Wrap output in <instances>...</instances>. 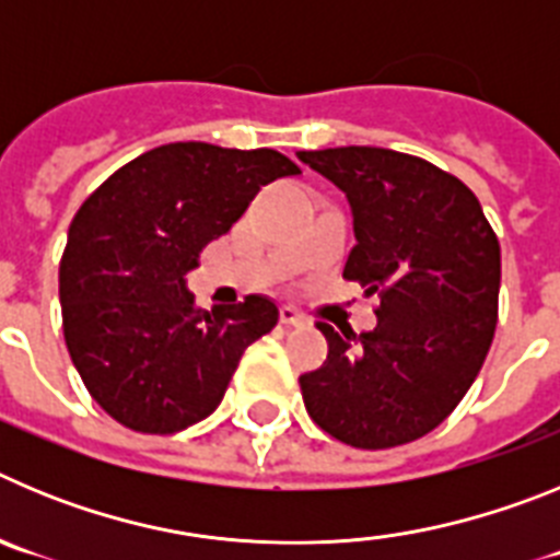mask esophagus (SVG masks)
I'll return each instance as SVG.
<instances>
[{"mask_svg":"<svg viewBox=\"0 0 560 560\" xmlns=\"http://www.w3.org/2000/svg\"><path fill=\"white\" fill-rule=\"evenodd\" d=\"M280 323L283 325H303L305 316L294 305H280Z\"/></svg>","mask_w":560,"mask_h":560,"instance_id":"34e87169","label":"esophagus"}]
</instances>
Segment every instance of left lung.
<instances>
[{"label":"left lung","instance_id":"obj_1","mask_svg":"<svg viewBox=\"0 0 560 560\" xmlns=\"http://www.w3.org/2000/svg\"><path fill=\"white\" fill-rule=\"evenodd\" d=\"M296 156L348 196L355 246L345 277L381 300L364 334L316 323L328 359L300 375L305 409L348 446L412 443L454 412L491 348L497 232L477 196L427 160L370 145Z\"/></svg>","mask_w":560,"mask_h":560}]
</instances>
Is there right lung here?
Returning a JSON list of instances; mask_svg holds the SVG:
<instances>
[{
    "mask_svg": "<svg viewBox=\"0 0 560 560\" xmlns=\"http://www.w3.org/2000/svg\"><path fill=\"white\" fill-rule=\"evenodd\" d=\"M296 173L271 148L171 142L83 201L58 271L63 339L89 395L117 423L173 434L215 412L244 350L280 314L264 294L199 308L187 271L260 187Z\"/></svg>",
    "mask_w": 560,
    "mask_h": 560,
    "instance_id": "right-lung-1",
    "label": "right lung"
}]
</instances>
